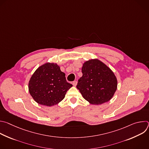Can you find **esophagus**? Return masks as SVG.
Returning <instances> with one entry per match:
<instances>
[{"label":"esophagus","instance_id":"1","mask_svg":"<svg viewBox=\"0 0 149 149\" xmlns=\"http://www.w3.org/2000/svg\"><path fill=\"white\" fill-rule=\"evenodd\" d=\"M77 81H74L72 82V85L74 87H75L77 86Z\"/></svg>","mask_w":149,"mask_h":149}]
</instances>
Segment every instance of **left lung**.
I'll list each match as a JSON object with an SVG mask.
<instances>
[{
    "instance_id": "8db88e82",
    "label": "left lung",
    "mask_w": 149,
    "mask_h": 149,
    "mask_svg": "<svg viewBox=\"0 0 149 149\" xmlns=\"http://www.w3.org/2000/svg\"><path fill=\"white\" fill-rule=\"evenodd\" d=\"M82 73L77 88L85 100L100 105L112 98L117 90V80L105 63L97 59L87 61L84 63Z\"/></svg>"
}]
</instances>
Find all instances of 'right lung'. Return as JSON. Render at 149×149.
Instances as JSON below:
<instances>
[{
  "instance_id": "right-lung-1",
  "label": "right lung",
  "mask_w": 149,
  "mask_h": 149,
  "mask_svg": "<svg viewBox=\"0 0 149 149\" xmlns=\"http://www.w3.org/2000/svg\"><path fill=\"white\" fill-rule=\"evenodd\" d=\"M28 86L29 92L36 102L51 107L64 98L72 85L67 81L65 73L56 63L48 62L35 71Z\"/></svg>"
}]
</instances>
